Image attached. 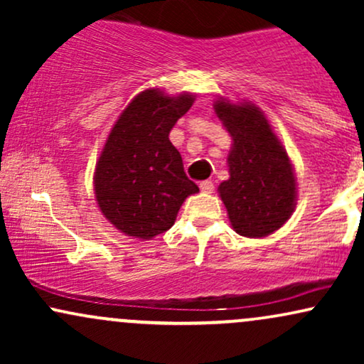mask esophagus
<instances>
[{
    "label": "esophagus",
    "mask_w": 364,
    "mask_h": 364,
    "mask_svg": "<svg viewBox=\"0 0 364 364\" xmlns=\"http://www.w3.org/2000/svg\"><path fill=\"white\" fill-rule=\"evenodd\" d=\"M200 190L203 191V193H212V191H214V183L212 181H202L200 183Z\"/></svg>",
    "instance_id": "obj_1"
}]
</instances>
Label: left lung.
I'll use <instances>...</instances> for the list:
<instances>
[{"mask_svg": "<svg viewBox=\"0 0 364 364\" xmlns=\"http://www.w3.org/2000/svg\"><path fill=\"white\" fill-rule=\"evenodd\" d=\"M214 109L232 139L229 179L219 185L232 229L245 237L272 235L296 207V176L289 156L255 104L219 97Z\"/></svg>", "mask_w": 364, "mask_h": 364, "instance_id": "left-lung-1", "label": "left lung"}]
</instances>
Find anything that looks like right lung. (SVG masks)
<instances>
[{"label":"right lung","instance_id":"add662e5","mask_svg":"<svg viewBox=\"0 0 364 364\" xmlns=\"http://www.w3.org/2000/svg\"><path fill=\"white\" fill-rule=\"evenodd\" d=\"M195 95L140 92L112 127L95 164L94 190L102 215L127 236L152 240L176 220L186 196L198 191L171 144L176 121Z\"/></svg>","mask_w":364,"mask_h":364}]
</instances>
